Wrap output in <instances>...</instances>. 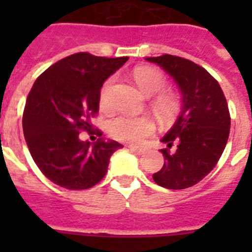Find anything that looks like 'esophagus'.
Returning <instances> with one entry per match:
<instances>
[{
  "instance_id": "34e87169",
  "label": "esophagus",
  "mask_w": 252,
  "mask_h": 252,
  "mask_svg": "<svg viewBox=\"0 0 252 252\" xmlns=\"http://www.w3.org/2000/svg\"><path fill=\"white\" fill-rule=\"evenodd\" d=\"M129 149L132 150V152H134L136 154H138V156H141L142 153H144V149L142 148H138V146H129Z\"/></svg>"
}]
</instances>
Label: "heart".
Segmentation results:
<instances>
[{
    "label": "heart",
    "mask_w": 252,
    "mask_h": 252,
    "mask_svg": "<svg viewBox=\"0 0 252 252\" xmlns=\"http://www.w3.org/2000/svg\"><path fill=\"white\" fill-rule=\"evenodd\" d=\"M134 82L138 89L146 95L153 96L159 94L166 87V77L158 69L141 66L134 69ZM112 80L107 81L100 91V106H110V87ZM175 98L170 94H159L154 99V108L162 118H170L176 110ZM154 130V123L149 118H133L120 115L110 122V132L116 140L124 142H140Z\"/></svg>",
    "instance_id": "heart-1"
}]
</instances>
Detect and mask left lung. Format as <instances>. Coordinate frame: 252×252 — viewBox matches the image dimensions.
<instances>
[{"instance_id": "8db88e82", "label": "left lung", "mask_w": 252, "mask_h": 252, "mask_svg": "<svg viewBox=\"0 0 252 252\" xmlns=\"http://www.w3.org/2000/svg\"><path fill=\"white\" fill-rule=\"evenodd\" d=\"M174 78L180 95L182 110L174 126L161 138L170 154L162 149L165 165L153 174L158 186L184 189L199 183L213 170L226 146L230 132V115L219 82L200 65L171 55L146 57Z\"/></svg>"}]
</instances>
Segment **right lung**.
<instances>
[{
  "label": "right lung",
  "instance_id": "right-lung-1",
  "mask_svg": "<svg viewBox=\"0 0 252 252\" xmlns=\"http://www.w3.org/2000/svg\"><path fill=\"white\" fill-rule=\"evenodd\" d=\"M128 57L74 53L49 66L33 84L23 112V133L33 162L60 187L86 189L106 175L111 156L122 148L114 140L81 141L99 110L104 81Z\"/></svg>",
  "mask_w": 252,
  "mask_h": 252
}]
</instances>
